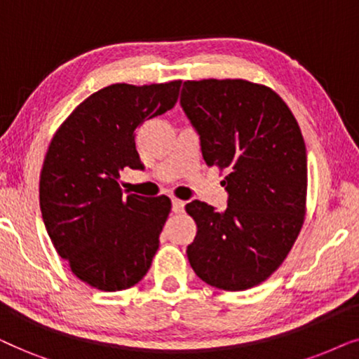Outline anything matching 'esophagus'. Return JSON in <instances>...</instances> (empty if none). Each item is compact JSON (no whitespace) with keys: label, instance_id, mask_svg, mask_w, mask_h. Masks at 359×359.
Here are the masks:
<instances>
[{"label":"esophagus","instance_id":"1","mask_svg":"<svg viewBox=\"0 0 359 359\" xmlns=\"http://www.w3.org/2000/svg\"><path fill=\"white\" fill-rule=\"evenodd\" d=\"M184 207H185V202H182V200H177V198L172 200V212L174 213H182Z\"/></svg>","mask_w":359,"mask_h":359}]
</instances>
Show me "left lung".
<instances>
[{
  "mask_svg": "<svg viewBox=\"0 0 359 359\" xmlns=\"http://www.w3.org/2000/svg\"><path fill=\"white\" fill-rule=\"evenodd\" d=\"M180 104L197 130L208 167L226 170L228 207L194 200L197 223L187 246L203 283L246 290L283 264L302 229L307 200V151L284 100L241 79L187 80Z\"/></svg>",
  "mask_w": 359,
  "mask_h": 359,
  "instance_id": "obj_1",
  "label": "left lung"
}]
</instances>
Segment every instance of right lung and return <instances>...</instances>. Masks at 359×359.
<instances>
[{
  "instance_id": "1",
  "label": "right lung",
  "mask_w": 359,
  "mask_h": 359,
  "mask_svg": "<svg viewBox=\"0 0 359 359\" xmlns=\"http://www.w3.org/2000/svg\"><path fill=\"white\" fill-rule=\"evenodd\" d=\"M182 82L104 87L52 137L39 180L42 219L70 271L104 292L130 289L149 271L170 213L165 195L124 197V167L142 169L136 130L174 108Z\"/></svg>"
}]
</instances>
